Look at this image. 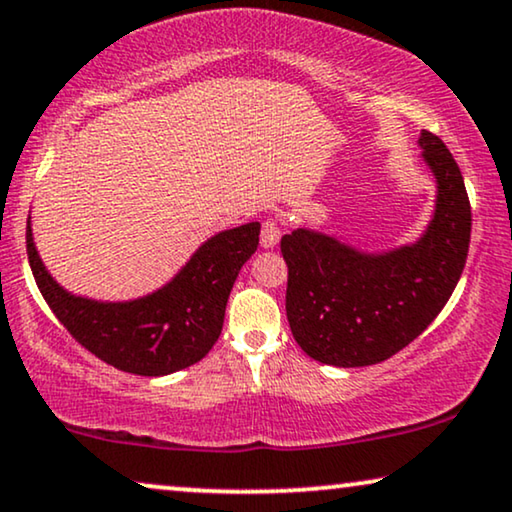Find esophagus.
<instances>
[{
  "label": "esophagus",
  "instance_id": "1",
  "mask_svg": "<svg viewBox=\"0 0 512 512\" xmlns=\"http://www.w3.org/2000/svg\"><path fill=\"white\" fill-rule=\"evenodd\" d=\"M279 237H282V228H279V223H277L275 219L263 221V228H261V247L272 249V247H275V244L279 242Z\"/></svg>",
  "mask_w": 512,
  "mask_h": 512
}]
</instances>
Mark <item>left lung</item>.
<instances>
[{
	"label": "left lung",
	"instance_id": "obj_1",
	"mask_svg": "<svg viewBox=\"0 0 512 512\" xmlns=\"http://www.w3.org/2000/svg\"><path fill=\"white\" fill-rule=\"evenodd\" d=\"M436 179V209L417 242L366 254L319 230L282 237L289 265L286 317L314 361L361 368L387 361L438 317L471 242V202L457 160L431 132L419 137Z\"/></svg>",
	"mask_w": 512,
	"mask_h": 512
}]
</instances>
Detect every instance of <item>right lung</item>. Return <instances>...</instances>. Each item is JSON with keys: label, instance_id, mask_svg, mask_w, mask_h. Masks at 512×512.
Here are the masks:
<instances>
[{"label": "right lung", "instance_id": "1", "mask_svg": "<svg viewBox=\"0 0 512 512\" xmlns=\"http://www.w3.org/2000/svg\"><path fill=\"white\" fill-rule=\"evenodd\" d=\"M258 235V221L221 230L200 244L165 286L123 303H104L62 289L39 258L30 219L27 258L41 296L76 342L125 373L160 377L205 359L219 340L230 289L256 251Z\"/></svg>", "mask_w": 512, "mask_h": 512}]
</instances>
